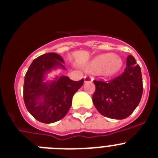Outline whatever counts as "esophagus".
Returning a JSON list of instances; mask_svg holds the SVG:
<instances>
[{"label": "esophagus", "instance_id": "1", "mask_svg": "<svg viewBox=\"0 0 158 158\" xmlns=\"http://www.w3.org/2000/svg\"><path fill=\"white\" fill-rule=\"evenodd\" d=\"M84 78H85V82H92L93 81V77L90 75H86Z\"/></svg>", "mask_w": 158, "mask_h": 158}]
</instances>
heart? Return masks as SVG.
I'll list each match as a JSON object with an SVG mask.
<instances>
[{"label": "heart", "mask_w": 158, "mask_h": 158, "mask_svg": "<svg viewBox=\"0 0 158 158\" xmlns=\"http://www.w3.org/2000/svg\"><path fill=\"white\" fill-rule=\"evenodd\" d=\"M122 65V60L115 54H102L89 63L88 69L93 73L101 72L104 76L111 77L120 70Z\"/></svg>", "instance_id": "obj_1"}]
</instances>
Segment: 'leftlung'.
Wrapping results in <instances>:
<instances>
[{
    "label": "left lung",
    "mask_w": 158,
    "mask_h": 158,
    "mask_svg": "<svg viewBox=\"0 0 158 158\" xmlns=\"http://www.w3.org/2000/svg\"><path fill=\"white\" fill-rule=\"evenodd\" d=\"M93 81L96 85L93 104L104 116L123 119L131 115L140 103L143 92L142 72L132 55L127 58L122 74L108 81Z\"/></svg>",
    "instance_id": "8db88e82"
}]
</instances>
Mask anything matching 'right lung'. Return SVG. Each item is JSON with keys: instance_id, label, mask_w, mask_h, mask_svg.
<instances>
[{"instance_id": "right-lung-1", "label": "right lung", "mask_w": 158, "mask_h": 158, "mask_svg": "<svg viewBox=\"0 0 158 158\" xmlns=\"http://www.w3.org/2000/svg\"><path fill=\"white\" fill-rule=\"evenodd\" d=\"M64 60L55 53H48L32 62L24 77L23 100L27 111L35 119L52 123L65 116L72 105V99L84 84L68 77H57L54 81L44 82L45 75L56 67L66 69Z\"/></svg>"}]
</instances>
